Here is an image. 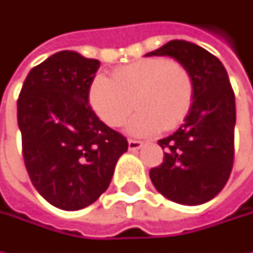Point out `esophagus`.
Segmentation results:
<instances>
[{"label": "esophagus", "mask_w": 253, "mask_h": 253, "mask_svg": "<svg viewBox=\"0 0 253 253\" xmlns=\"http://www.w3.org/2000/svg\"><path fill=\"white\" fill-rule=\"evenodd\" d=\"M128 146H129V149H131V151H138V149H141L142 146H143V142L135 141V139H129V141H128Z\"/></svg>", "instance_id": "esophagus-1"}]
</instances>
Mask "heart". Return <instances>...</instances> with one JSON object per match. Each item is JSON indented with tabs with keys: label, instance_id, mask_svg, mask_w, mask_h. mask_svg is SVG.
I'll return each instance as SVG.
<instances>
[{
	"label": "heart",
	"instance_id": "1",
	"mask_svg": "<svg viewBox=\"0 0 253 253\" xmlns=\"http://www.w3.org/2000/svg\"><path fill=\"white\" fill-rule=\"evenodd\" d=\"M87 100L104 124L122 126L138 110L128 131L138 135L170 132L184 122L194 101V80L189 69L165 57L141 59L114 70L111 79L98 74Z\"/></svg>",
	"mask_w": 253,
	"mask_h": 253
}]
</instances>
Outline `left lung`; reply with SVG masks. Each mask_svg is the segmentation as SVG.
I'll list each match as a JSON object with an SVG mask.
<instances>
[{"label":"left lung","instance_id":"left-lung-1","mask_svg":"<svg viewBox=\"0 0 253 253\" xmlns=\"http://www.w3.org/2000/svg\"><path fill=\"white\" fill-rule=\"evenodd\" d=\"M145 56H170L194 80V101L184 124L158 141L165 156L149 171L152 183L174 203H207L228 181L235 153V94L227 70L214 54L186 41H170Z\"/></svg>","mask_w":253,"mask_h":253}]
</instances>
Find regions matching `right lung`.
I'll use <instances>...</instances> for the list:
<instances>
[{"label": "right lung", "instance_id": "add662e5", "mask_svg": "<svg viewBox=\"0 0 253 253\" xmlns=\"http://www.w3.org/2000/svg\"><path fill=\"white\" fill-rule=\"evenodd\" d=\"M100 62L72 50L35 66L18 97L22 156L35 189L57 209L92 204L108 189L126 138L94 114L87 90Z\"/></svg>", "mask_w": 253, "mask_h": 253}]
</instances>
